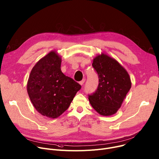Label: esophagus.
Wrapping results in <instances>:
<instances>
[{"mask_svg":"<svg viewBox=\"0 0 159 159\" xmlns=\"http://www.w3.org/2000/svg\"><path fill=\"white\" fill-rule=\"evenodd\" d=\"M84 82H85V79H82L81 81L79 82V84H80V85H83Z\"/></svg>","mask_w":159,"mask_h":159,"instance_id":"obj_1","label":"esophagus"}]
</instances>
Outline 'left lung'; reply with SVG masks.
<instances>
[{
  "label": "left lung",
  "mask_w": 159,
  "mask_h": 159,
  "mask_svg": "<svg viewBox=\"0 0 159 159\" xmlns=\"http://www.w3.org/2000/svg\"><path fill=\"white\" fill-rule=\"evenodd\" d=\"M92 66L99 83L96 91L88 95L89 102L100 115L111 116L121 107L131 88L130 76L117 61L103 53L94 58Z\"/></svg>",
  "instance_id": "left-lung-1"
}]
</instances>
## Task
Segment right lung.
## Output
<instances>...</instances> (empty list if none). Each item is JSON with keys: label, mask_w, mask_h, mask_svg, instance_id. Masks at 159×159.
Segmentation results:
<instances>
[{"label": "right lung", "mask_w": 159, "mask_h": 159, "mask_svg": "<svg viewBox=\"0 0 159 159\" xmlns=\"http://www.w3.org/2000/svg\"><path fill=\"white\" fill-rule=\"evenodd\" d=\"M61 57L51 51L33 68L27 90L36 111L50 118H56L69 107L81 86L61 70Z\"/></svg>", "instance_id": "obj_1"}]
</instances>
